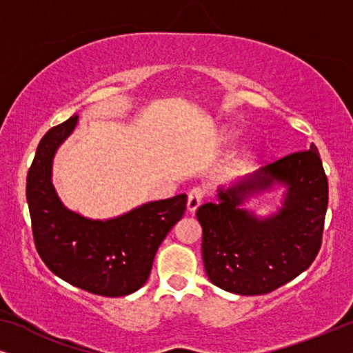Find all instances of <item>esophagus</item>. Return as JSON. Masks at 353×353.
Listing matches in <instances>:
<instances>
[{
    "instance_id": "1",
    "label": "esophagus",
    "mask_w": 353,
    "mask_h": 353,
    "mask_svg": "<svg viewBox=\"0 0 353 353\" xmlns=\"http://www.w3.org/2000/svg\"><path fill=\"white\" fill-rule=\"evenodd\" d=\"M205 197V190L202 186H194L192 190L188 192V210L194 212L197 207L201 205V202L204 201Z\"/></svg>"
}]
</instances>
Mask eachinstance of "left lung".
Wrapping results in <instances>:
<instances>
[{"label": "left lung", "instance_id": "left-lung-1", "mask_svg": "<svg viewBox=\"0 0 353 353\" xmlns=\"http://www.w3.org/2000/svg\"><path fill=\"white\" fill-rule=\"evenodd\" d=\"M274 181L288 186L285 207L259 221L237 205ZM219 204L196 212L202 226V260L215 286L239 296L281 288L310 267L320 252L327 209V178L315 144L270 162L254 176L219 190Z\"/></svg>", "mask_w": 353, "mask_h": 353}]
</instances>
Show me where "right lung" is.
<instances>
[{
    "instance_id": "obj_1",
    "label": "right lung",
    "mask_w": 353,
    "mask_h": 353,
    "mask_svg": "<svg viewBox=\"0 0 353 353\" xmlns=\"http://www.w3.org/2000/svg\"><path fill=\"white\" fill-rule=\"evenodd\" d=\"M74 115L41 138L27 175L37 252L56 276L105 297L128 296L146 283L154 255L186 212V194L149 202L112 220H88L62 205L51 183L56 149L74 132Z\"/></svg>"
}]
</instances>
